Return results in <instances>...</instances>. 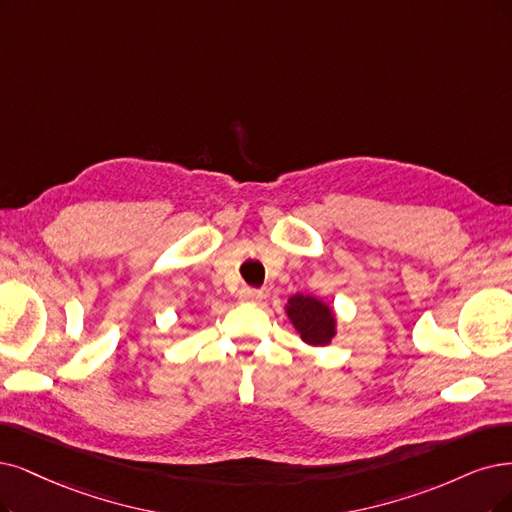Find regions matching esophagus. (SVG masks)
I'll use <instances>...</instances> for the list:
<instances>
[{
  "label": "esophagus",
  "instance_id": "esophagus-1",
  "mask_svg": "<svg viewBox=\"0 0 512 512\" xmlns=\"http://www.w3.org/2000/svg\"><path fill=\"white\" fill-rule=\"evenodd\" d=\"M263 293L257 291V289H242L238 293V299L242 301V304H257V301H261Z\"/></svg>",
  "mask_w": 512,
  "mask_h": 512
}]
</instances>
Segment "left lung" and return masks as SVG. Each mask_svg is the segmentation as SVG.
<instances>
[{"label":"left lung","instance_id":"8db88e82","mask_svg":"<svg viewBox=\"0 0 512 512\" xmlns=\"http://www.w3.org/2000/svg\"><path fill=\"white\" fill-rule=\"evenodd\" d=\"M293 329L299 333L301 342L312 348L329 346L337 335V314L327 301L308 293H295L285 304Z\"/></svg>","mask_w":512,"mask_h":512}]
</instances>
